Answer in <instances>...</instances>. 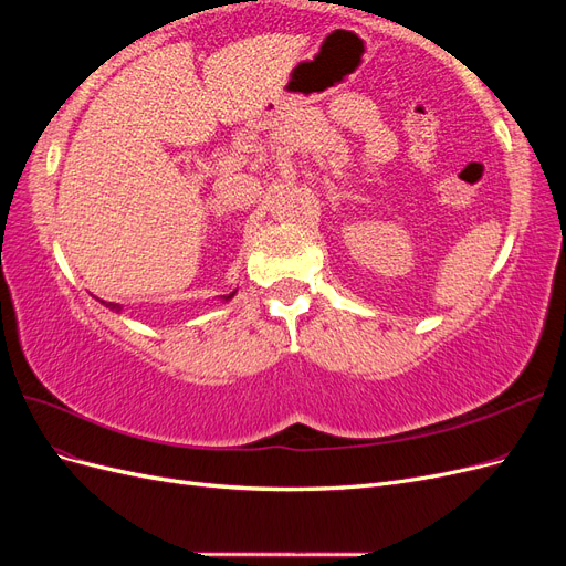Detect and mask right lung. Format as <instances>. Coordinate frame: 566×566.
Here are the masks:
<instances>
[{
  "instance_id": "right-lung-1",
  "label": "right lung",
  "mask_w": 566,
  "mask_h": 566,
  "mask_svg": "<svg viewBox=\"0 0 566 566\" xmlns=\"http://www.w3.org/2000/svg\"><path fill=\"white\" fill-rule=\"evenodd\" d=\"M233 297V293L231 295H227V300H231ZM106 306H111V310H115V312H119V304H113V302H104Z\"/></svg>"
}]
</instances>
